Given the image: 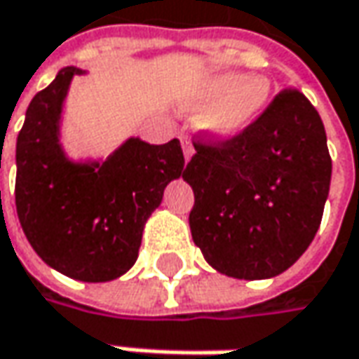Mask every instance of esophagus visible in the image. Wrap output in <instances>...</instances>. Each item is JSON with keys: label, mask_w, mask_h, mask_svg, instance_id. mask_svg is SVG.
Returning <instances> with one entry per match:
<instances>
[{"label": "esophagus", "mask_w": 359, "mask_h": 359, "mask_svg": "<svg viewBox=\"0 0 359 359\" xmlns=\"http://www.w3.org/2000/svg\"><path fill=\"white\" fill-rule=\"evenodd\" d=\"M180 144H182V153H184V158H187V161H191V156L194 155V147H192L191 139H189L187 135H182V137H180Z\"/></svg>", "instance_id": "obj_1"}]
</instances>
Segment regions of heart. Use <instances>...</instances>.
<instances>
[{"label":"heart","instance_id":"1","mask_svg":"<svg viewBox=\"0 0 359 359\" xmlns=\"http://www.w3.org/2000/svg\"><path fill=\"white\" fill-rule=\"evenodd\" d=\"M272 97L266 75H242L234 71L204 73L177 97L180 113H201L198 130L218 142L244 135L260 118Z\"/></svg>","mask_w":359,"mask_h":359}]
</instances>
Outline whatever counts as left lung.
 Masks as SVG:
<instances>
[{
  "instance_id": "obj_1",
  "label": "left lung",
  "mask_w": 359,
  "mask_h": 359,
  "mask_svg": "<svg viewBox=\"0 0 359 359\" xmlns=\"http://www.w3.org/2000/svg\"><path fill=\"white\" fill-rule=\"evenodd\" d=\"M182 179L194 192L192 241L220 274L274 278L314 241L332 158L314 105L286 89L238 139L194 142Z\"/></svg>"
}]
</instances>
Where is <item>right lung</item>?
Instances as JSON below:
<instances>
[{"label":"right lung","instance_id":"right-lung-1","mask_svg":"<svg viewBox=\"0 0 359 359\" xmlns=\"http://www.w3.org/2000/svg\"><path fill=\"white\" fill-rule=\"evenodd\" d=\"M75 75L85 71L61 69L27 107L15 147V206L45 264L73 280L109 282L137 262L144 224L184 172V156L177 139L129 137L107 158H71L61 125Z\"/></svg>","mask_w":359,"mask_h":359}]
</instances>
